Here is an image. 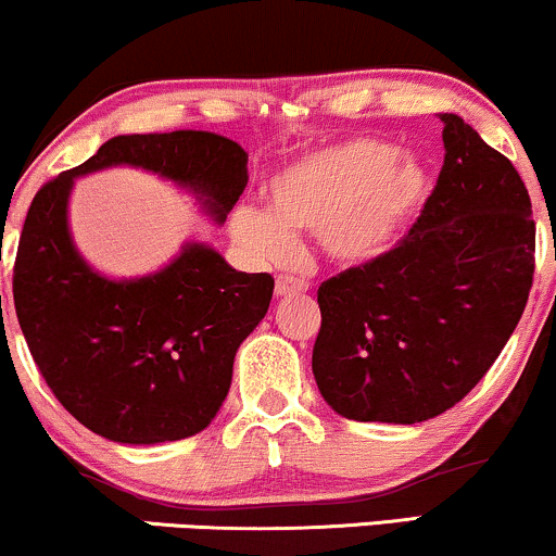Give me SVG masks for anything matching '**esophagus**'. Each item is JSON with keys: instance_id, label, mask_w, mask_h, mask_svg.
<instances>
[{"instance_id": "34e87169", "label": "esophagus", "mask_w": 556, "mask_h": 556, "mask_svg": "<svg viewBox=\"0 0 556 556\" xmlns=\"http://www.w3.org/2000/svg\"><path fill=\"white\" fill-rule=\"evenodd\" d=\"M305 290H308V282H305V279L290 277V274H279L277 285H274V292H277V298L292 295V292H305Z\"/></svg>"}]
</instances>
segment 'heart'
<instances>
[{"mask_svg": "<svg viewBox=\"0 0 556 556\" xmlns=\"http://www.w3.org/2000/svg\"><path fill=\"white\" fill-rule=\"evenodd\" d=\"M429 195V172L381 140H348L287 164L266 188V212L242 206L232 238L261 264L290 258L292 235H318L342 266L381 258Z\"/></svg>", "mask_w": 556, "mask_h": 556, "instance_id": "b5f03b06", "label": "heart"}]
</instances>
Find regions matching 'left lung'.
<instances>
[{
	"label": "left lung",
	"instance_id": "obj_1",
	"mask_svg": "<svg viewBox=\"0 0 556 556\" xmlns=\"http://www.w3.org/2000/svg\"><path fill=\"white\" fill-rule=\"evenodd\" d=\"M424 212L392 251L318 287L314 376L350 420L420 424L450 410L500 358L535 266L518 169L457 114Z\"/></svg>",
	"mask_w": 556,
	"mask_h": 556
}]
</instances>
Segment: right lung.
I'll return each mask as SVG.
<instances>
[{"instance_id": "1", "label": "right lung", "mask_w": 556, "mask_h": 556, "mask_svg": "<svg viewBox=\"0 0 556 556\" xmlns=\"http://www.w3.org/2000/svg\"><path fill=\"white\" fill-rule=\"evenodd\" d=\"M130 164L193 190L216 225L248 185V154L206 130L106 140L80 167L38 190L17 245V321L38 371L86 429L119 444L193 437L232 384L235 353L271 303V274L232 269L203 242L149 277L110 279L75 248V177Z\"/></svg>"}]
</instances>
